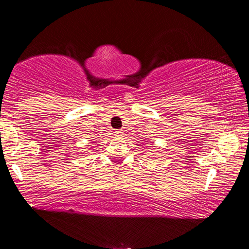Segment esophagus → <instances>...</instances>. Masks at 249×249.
I'll list each match as a JSON object with an SVG mask.
<instances>
[{
	"mask_svg": "<svg viewBox=\"0 0 249 249\" xmlns=\"http://www.w3.org/2000/svg\"><path fill=\"white\" fill-rule=\"evenodd\" d=\"M115 134H116V136H122V135H123V130H122V129L116 130Z\"/></svg>",
	"mask_w": 249,
	"mask_h": 249,
	"instance_id": "esophagus-1",
	"label": "esophagus"
}]
</instances>
